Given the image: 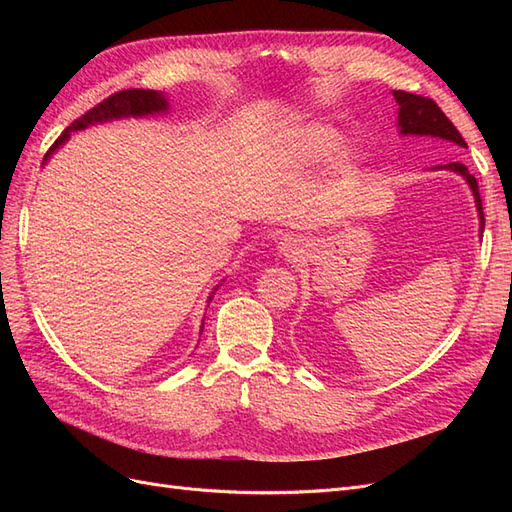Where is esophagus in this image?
<instances>
[{"label": "esophagus", "instance_id": "34e87169", "mask_svg": "<svg viewBox=\"0 0 512 512\" xmlns=\"http://www.w3.org/2000/svg\"><path fill=\"white\" fill-rule=\"evenodd\" d=\"M277 247H280V254H284L288 260L299 258L303 254V241L299 237H292V235L284 237Z\"/></svg>", "mask_w": 512, "mask_h": 512}]
</instances>
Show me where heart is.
I'll return each instance as SVG.
<instances>
[{"mask_svg": "<svg viewBox=\"0 0 512 512\" xmlns=\"http://www.w3.org/2000/svg\"><path fill=\"white\" fill-rule=\"evenodd\" d=\"M342 143V134H339L337 128L329 126V123L322 121H312L305 123L303 128H299L290 136V145L288 153L294 162L299 164H318L329 160L332 153L333 170L337 177H352L356 170H359L361 156L359 151L350 145L339 147Z\"/></svg>", "mask_w": 512, "mask_h": 512, "instance_id": "obj_1", "label": "heart"}]
</instances>
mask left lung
<instances>
[{
  "mask_svg": "<svg viewBox=\"0 0 512 512\" xmlns=\"http://www.w3.org/2000/svg\"><path fill=\"white\" fill-rule=\"evenodd\" d=\"M393 98L399 104L397 108V128L401 136H429V138H440V141L453 143L461 149H468L463 136L459 134V130L453 126L451 119H448L440 106L423 96L416 94H408V91H393ZM431 170H451V173L461 175L466 179V183L470 185L474 203H476V211H478V222H480V232L485 228V215H483V203H480V194H478V183L474 179V175H470V170L466 168V164L461 162H451V164H438L433 166Z\"/></svg>",
  "mask_w": 512,
  "mask_h": 512,
  "instance_id": "8db88e82",
  "label": "left lung"
}]
</instances>
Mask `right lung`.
<instances>
[{
  "label": "right lung",
  "mask_w": 512,
  "mask_h": 512,
  "mask_svg": "<svg viewBox=\"0 0 512 512\" xmlns=\"http://www.w3.org/2000/svg\"><path fill=\"white\" fill-rule=\"evenodd\" d=\"M160 113H168V98L162 94V91H151V89L117 91V94L106 98L104 102L91 108V111H87L83 117L70 123V126L61 132V136L53 143V147L46 151L42 164L49 162V158L68 141L72 132H81L85 128L98 126V123H106V121H117V119H128V117H151V115H160ZM218 288L220 286L213 288L207 303L213 299V294ZM203 327L205 324H200V333H203Z\"/></svg>",
  "instance_id": "right-lung-1"
}]
</instances>
